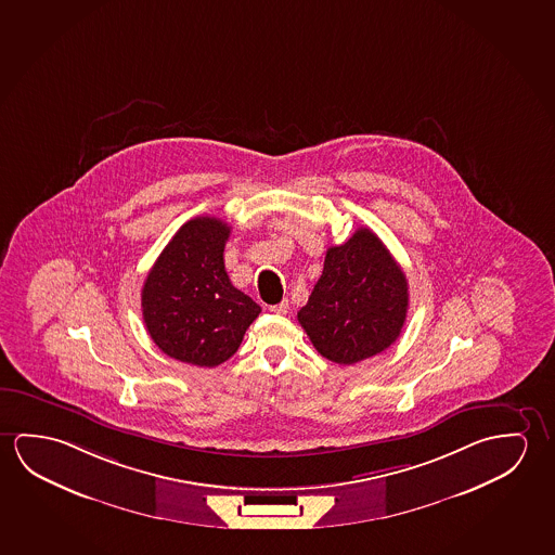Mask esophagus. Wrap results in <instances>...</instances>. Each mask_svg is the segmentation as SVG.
<instances>
[{"mask_svg":"<svg viewBox=\"0 0 555 555\" xmlns=\"http://www.w3.org/2000/svg\"><path fill=\"white\" fill-rule=\"evenodd\" d=\"M270 312H275V314H287L289 312V300L285 299L280 302V305H272L270 307Z\"/></svg>","mask_w":555,"mask_h":555,"instance_id":"esophagus-1","label":"esophagus"}]
</instances>
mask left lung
Segmentation results:
<instances>
[{
  "instance_id": "obj_1",
  "label": "left lung",
  "mask_w": 555,
  "mask_h": 555,
  "mask_svg": "<svg viewBox=\"0 0 555 555\" xmlns=\"http://www.w3.org/2000/svg\"><path fill=\"white\" fill-rule=\"evenodd\" d=\"M409 283L376 233L361 228L330 247L300 326L327 361L354 364L396 344L405 324Z\"/></svg>"
}]
</instances>
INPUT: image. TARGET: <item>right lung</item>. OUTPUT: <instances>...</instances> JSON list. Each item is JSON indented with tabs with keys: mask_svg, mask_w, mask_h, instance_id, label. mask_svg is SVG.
<instances>
[{
	"mask_svg": "<svg viewBox=\"0 0 555 555\" xmlns=\"http://www.w3.org/2000/svg\"><path fill=\"white\" fill-rule=\"evenodd\" d=\"M231 228L198 216L181 225L142 287L152 341L176 361L218 366L237 352L260 307L229 282L223 248Z\"/></svg>",
	"mask_w": 555,
	"mask_h": 555,
	"instance_id": "obj_1",
	"label": "right lung"
}]
</instances>
